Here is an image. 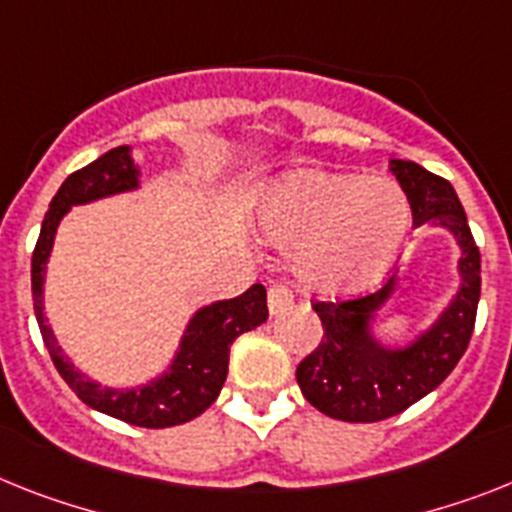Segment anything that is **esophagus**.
<instances>
[{
	"instance_id": "esophagus-1",
	"label": "esophagus",
	"mask_w": 512,
	"mask_h": 512,
	"mask_svg": "<svg viewBox=\"0 0 512 512\" xmlns=\"http://www.w3.org/2000/svg\"><path fill=\"white\" fill-rule=\"evenodd\" d=\"M294 304V291L286 283H273L268 289V309L270 315H281Z\"/></svg>"
}]
</instances>
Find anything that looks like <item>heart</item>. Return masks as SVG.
<instances>
[{
    "label": "heart",
    "instance_id": "1",
    "mask_svg": "<svg viewBox=\"0 0 512 512\" xmlns=\"http://www.w3.org/2000/svg\"><path fill=\"white\" fill-rule=\"evenodd\" d=\"M260 223L270 242L299 249L307 286L343 294L393 263L409 229V205L388 179L302 171L273 187Z\"/></svg>",
    "mask_w": 512,
    "mask_h": 512
}]
</instances>
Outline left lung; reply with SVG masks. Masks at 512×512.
<instances>
[{"mask_svg": "<svg viewBox=\"0 0 512 512\" xmlns=\"http://www.w3.org/2000/svg\"><path fill=\"white\" fill-rule=\"evenodd\" d=\"M393 174L409 197L414 226L432 221L450 229L463 249V286L435 328L409 349H382L367 333V320L393 291L338 302H315L322 341L296 367V382L317 411L341 422H382L401 414L440 385L466 354L482 294V255L468 229L453 184L414 161H393Z\"/></svg>", "mask_w": 512, "mask_h": 512, "instance_id": "obj_1", "label": "left lung"}]
</instances>
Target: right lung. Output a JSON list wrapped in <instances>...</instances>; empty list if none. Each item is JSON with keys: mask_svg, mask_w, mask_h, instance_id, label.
Returning <instances> with one entry per match:
<instances>
[{"mask_svg": "<svg viewBox=\"0 0 512 512\" xmlns=\"http://www.w3.org/2000/svg\"><path fill=\"white\" fill-rule=\"evenodd\" d=\"M137 187V169L130 158V148H114L103 153L83 169L72 171L46 210L41 234H38L33 260H30V289H33V312L38 328L49 349L51 362L62 375V380L75 390V395L90 409L109 414L119 422L135 427L163 429L176 427L203 414L221 393L226 375H229V351L236 338L257 328L268 320V296L265 286L255 283L242 296L216 302L200 309L192 317L190 328L182 338V349L176 354L171 372L161 380L150 382L148 388L137 390H109L98 388L96 382L85 380L57 346V338L46 325L44 315V273L49 260L54 234L62 216L72 205L90 203L98 197L114 195Z\"/></svg>", "mask_w": 512, "mask_h": 512, "instance_id": "right-lung-1", "label": "right lung"}]
</instances>
